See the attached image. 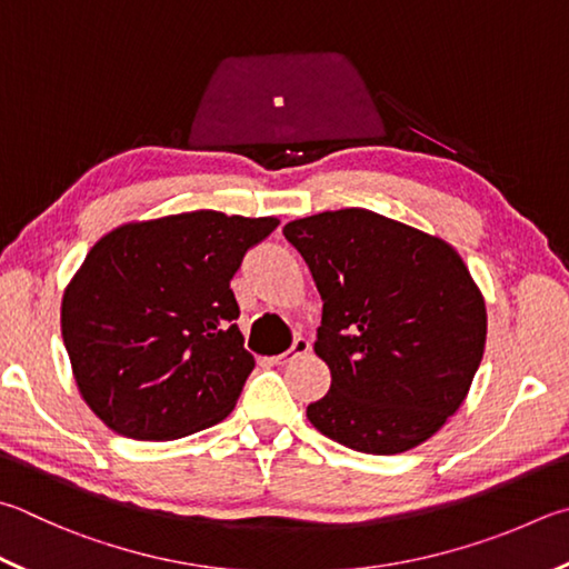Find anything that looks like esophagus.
<instances>
[{
    "label": "esophagus",
    "mask_w": 569,
    "mask_h": 569,
    "mask_svg": "<svg viewBox=\"0 0 569 569\" xmlns=\"http://www.w3.org/2000/svg\"><path fill=\"white\" fill-rule=\"evenodd\" d=\"M308 350H311V343H308L306 338H296L293 340V346L286 350V353H281V356H276L273 358V363L276 366H283V363H291V360H296V358H301V356H306Z\"/></svg>",
    "instance_id": "34e87169"
}]
</instances>
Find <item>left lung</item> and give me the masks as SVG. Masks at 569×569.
Instances as JSON below:
<instances>
[{
    "label": "left lung",
    "instance_id": "8db88e82",
    "mask_svg": "<svg viewBox=\"0 0 569 569\" xmlns=\"http://www.w3.org/2000/svg\"><path fill=\"white\" fill-rule=\"evenodd\" d=\"M283 236L323 298L313 350L330 390L306 410L313 428L368 456L436 436L468 396L488 336L458 251L368 209L308 216Z\"/></svg>",
    "mask_w": 569,
    "mask_h": 569
}]
</instances>
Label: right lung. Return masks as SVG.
I'll return each instance as SVG.
<instances>
[{
	"instance_id": "add662e5",
	"label": "right lung",
	"mask_w": 569,
	"mask_h": 569,
	"mask_svg": "<svg viewBox=\"0 0 569 569\" xmlns=\"http://www.w3.org/2000/svg\"><path fill=\"white\" fill-rule=\"evenodd\" d=\"M278 219L191 211L123 223L97 241L61 301V336L87 406L133 440L221 422L256 366L231 278Z\"/></svg>"
}]
</instances>
